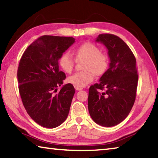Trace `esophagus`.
Instances as JSON below:
<instances>
[{
	"mask_svg": "<svg viewBox=\"0 0 158 158\" xmlns=\"http://www.w3.org/2000/svg\"><path fill=\"white\" fill-rule=\"evenodd\" d=\"M75 89L77 90H82V88H78V87H75Z\"/></svg>",
	"mask_w": 158,
	"mask_h": 158,
	"instance_id": "obj_1",
	"label": "esophagus"
}]
</instances>
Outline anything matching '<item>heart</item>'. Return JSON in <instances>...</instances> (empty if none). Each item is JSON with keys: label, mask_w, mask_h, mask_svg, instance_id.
<instances>
[{"label": "heart", "mask_w": 158, "mask_h": 158, "mask_svg": "<svg viewBox=\"0 0 158 158\" xmlns=\"http://www.w3.org/2000/svg\"><path fill=\"white\" fill-rule=\"evenodd\" d=\"M77 59H85L83 64L84 71L78 72L68 78L69 84L74 87L82 88L93 81L95 74L100 76L105 73L109 67V57L101 52L100 48L93 42H85L74 50ZM58 63L65 73H70L73 70L75 59L69 52H64L58 60Z\"/></svg>", "instance_id": "obj_1"}]
</instances>
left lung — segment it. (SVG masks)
Returning <instances> with one entry per match:
<instances>
[{
  "label": "left lung",
  "instance_id": "left-lung-1",
  "mask_svg": "<svg viewBox=\"0 0 158 158\" xmlns=\"http://www.w3.org/2000/svg\"><path fill=\"white\" fill-rule=\"evenodd\" d=\"M100 42L108 49L109 68L100 82L89 90V114L96 123L115 126L125 119L135 103L138 73L135 55L127 44L113 34H100Z\"/></svg>",
  "mask_w": 158,
  "mask_h": 158
}]
</instances>
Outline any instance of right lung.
Here are the masks:
<instances>
[{
    "label": "right lung",
    "mask_w": 158,
    "mask_h": 158,
    "mask_svg": "<svg viewBox=\"0 0 158 158\" xmlns=\"http://www.w3.org/2000/svg\"><path fill=\"white\" fill-rule=\"evenodd\" d=\"M74 37L43 35L23 53L17 70L19 91L26 111L42 127L59 126L68 116L75 92L73 85L63 84L65 74L58 60L74 42Z\"/></svg>",
    "instance_id": "1"
}]
</instances>
